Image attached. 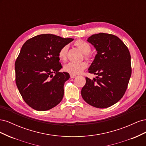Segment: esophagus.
<instances>
[{
	"mask_svg": "<svg viewBox=\"0 0 146 146\" xmlns=\"http://www.w3.org/2000/svg\"><path fill=\"white\" fill-rule=\"evenodd\" d=\"M76 77V75H74V74H70V77L71 78H75Z\"/></svg>",
	"mask_w": 146,
	"mask_h": 146,
	"instance_id": "1",
	"label": "esophagus"
}]
</instances>
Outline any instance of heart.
I'll use <instances>...</instances> for the list:
<instances>
[{
  "instance_id": "heart-1",
  "label": "heart",
  "mask_w": 146,
  "mask_h": 146,
  "mask_svg": "<svg viewBox=\"0 0 146 146\" xmlns=\"http://www.w3.org/2000/svg\"><path fill=\"white\" fill-rule=\"evenodd\" d=\"M76 46L84 54H86V58H88V54L91 51L90 45L83 40H77L75 42ZM68 50V46H64L61 48L58 52V57L61 60L64 61L66 59V55ZM87 66L85 62H69L64 66V70L72 74H78L82 72Z\"/></svg>"
}]
</instances>
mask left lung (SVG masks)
I'll list each match as a JSON object with an SVG mask.
<instances>
[{
    "label": "left lung",
    "mask_w": 146,
    "mask_h": 146,
    "mask_svg": "<svg viewBox=\"0 0 146 146\" xmlns=\"http://www.w3.org/2000/svg\"><path fill=\"white\" fill-rule=\"evenodd\" d=\"M98 52L88 70L97 75L86 77L81 91L83 99L99 108L117 103L125 94L131 74V56L127 47L115 35L100 33L87 39Z\"/></svg>",
    "instance_id": "8db88e82"
}]
</instances>
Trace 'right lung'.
<instances>
[{
	"label": "right lung",
	"instance_id": "right-lung-1",
	"mask_svg": "<svg viewBox=\"0 0 146 146\" xmlns=\"http://www.w3.org/2000/svg\"><path fill=\"white\" fill-rule=\"evenodd\" d=\"M73 40L42 34L29 39L22 47L15 62L16 83L24 100L33 109L46 111L62 100L64 83L70 76L59 72L62 66L58 52Z\"/></svg>",
	"mask_w": 146,
	"mask_h": 146
}]
</instances>
